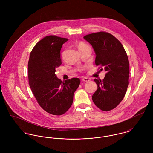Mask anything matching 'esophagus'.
Masks as SVG:
<instances>
[{
    "instance_id": "34e87169",
    "label": "esophagus",
    "mask_w": 153,
    "mask_h": 153,
    "mask_svg": "<svg viewBox=\"0 0 153 153\" xmlns=\"http://www.w3.org/2000/svg\"><path fill=\"white\" fill-rule=\"evenodd\" d=\"M89 81H90L89 79H88V78H86V77H84V78H82V81H83V82H89Z\"/></svg>"
}]
</instances>
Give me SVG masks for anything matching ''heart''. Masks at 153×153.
<instances>
[{
	"instance_id": "heart-1",
	"label": "heart",
	"mask_w": 153,
	"mask_h": 153,
	"mask_svg": "<svg viewBox=\"0 0 153 153\" xmlns=\"http://www.w3.org/2000/svg\"><path fill=\"white\" fill-rule=\"evenodd\" d=\"M77 46H78V48L79 51L84 49H85V48H90L89 46L87 45V44H85V43H84V42H82L78 43V44L77 45Z\"/></svg>"
}]
</instances>
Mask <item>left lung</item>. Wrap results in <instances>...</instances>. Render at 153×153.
Masks as SVG:
<instances>
[{
    "instance_id": "8db88e82",
    "label": "left lung",
    "mask_w": 153,
    "mask_h": 153,
    "mask_svg": "<svg viewBox=\"0 0 153 153\" xmlns=\"http://www.w3.org/2000/svg\"><path fill=\"white\" fill-rule=\"evenodd\" d=\"M84 38L94 50L96 65L103 67L106 71L102 81L94 79L98 89L92 96V101L100 109L108 111L121 102L128 86L130 67L127 55L123 45L109 33L97 32Z\"/></svg>"
}]
</instances>
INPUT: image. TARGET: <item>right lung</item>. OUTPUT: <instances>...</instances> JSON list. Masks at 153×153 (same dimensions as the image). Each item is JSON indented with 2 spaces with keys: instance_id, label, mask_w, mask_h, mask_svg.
I'll use <instances>...</instances> for the list:
<instances>
[{
  "instance_id": "obj_1",
  "label": "right lung",
  "mask_w": 153,
  "mask_h": 153,
  "mask_svg": "<svg viewBox=\"0 0 153 153\" xmlns=\"http://www.w3.org/2000/svg\"><path fill=\"white\" fill-rule=\"evenodd\" d=\"M67 38L47 36L35 45L28 62L30 89L39 105L55 115L65 113L73 102L74 94L80 84L78 78H58L55 69L62 64L61 49Z\"/></svg>"
}]
</instances>
